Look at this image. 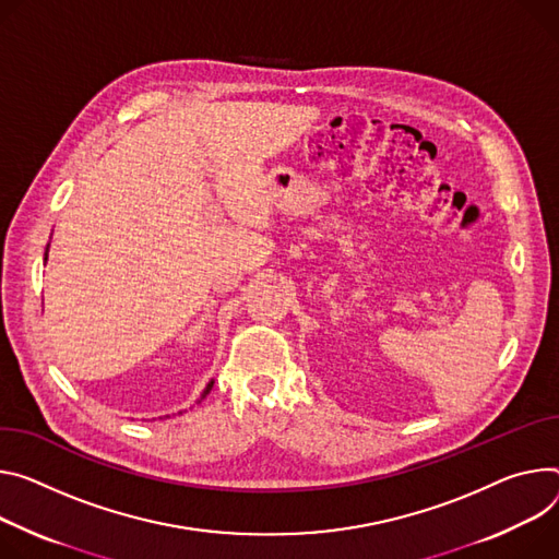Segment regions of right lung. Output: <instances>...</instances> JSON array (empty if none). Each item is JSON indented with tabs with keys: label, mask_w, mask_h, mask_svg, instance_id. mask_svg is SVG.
Listing matches in <instances>:
<instances>
[{
	"label": "right lung",
	"mask_w": 559,
	"mask_h": 559,
	"mask_svg": "<svg viewBox=\"0 0 559 559\" xmlns=\"http://www.w3.org/2000/svg\"><path fill=\"white\" fill-rule=\"evenodd\" d=\"M44 257H46V253H44ZM212 385H214V381H212V383H210V385H207V390H205V394H207V392H210V390H212Z\"/></svg>",
	"instance_id": "obj_1"
}]
</instances>
